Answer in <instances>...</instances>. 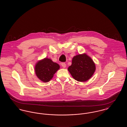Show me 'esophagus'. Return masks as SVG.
Segmentation results:
<instances>
[{
  "label": "esophagus",
  "instance_id": "esophagus-1",
  "mask_svg": "<svg viewBox=\"0 0 127 127\" xmlns=\"http://www.w3.org/2000/svg\"><path fill=\"white\" fill-rule=\"evenodd\" d=\"M61 66H62L63 67V68H65L66 67V64L65 63H61Z\"/></svg>",
  "mask_w": 127,
  "mask_h": 127
}]
</instances>
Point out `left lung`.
<instances>
[{"label": "left lung", "instance_id": "obj_1", "mask_svg": "<svg viewBox=\"0 0 127 127\" xmlns=\"http://www.w3.org/2000/svg\"><path fill=\"white\" fill-rule=\"evenodd\" d=\"M96 70L94 62L86 54L74 56L72 64L68 70L73 78L79 82H84L91 78Z\"/></svg>", "mask_w": 127, "mask_h": 127}]
</instances>
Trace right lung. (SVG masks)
Here are the masks:
<instances>
[{
    "mask_svg": "<svg viewBox=\"0 0 127 127\" xmlns=\"http://www.w3.org/2000/svg\"><path fill=\"white\" fill-rule=\"evenodd\" d=\"M60 67V65L57 63L49 59L45 58L36 63L35 71L37 77L40 80L44 82H48L53 77Z\"/></svg>",
    "mask_w": 127,
    "mask_h": 127,
    "instance_id": "right-lung-1",
    "label": "right lung"
}]
</instances>
